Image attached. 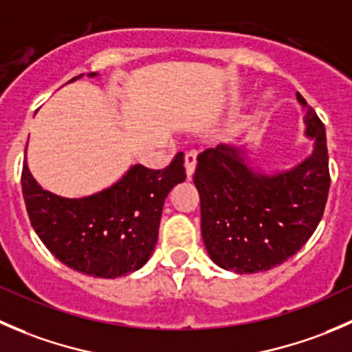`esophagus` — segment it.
<instances>
[{"mask_svg": "<svg viewBox=\"0 0 352 352\" xmlns=\"http://www.w3.org/2000/svg\"><path fill=\"white\" fill-rule=\"evenodd\" d=\"M195 168H197V152H186L184 154V169H186L188 179H191V176H193Z\"/></svg>", "mask_w": 352, "mask_h": 352, "instance_id": "obj_1", "label": "esophagus"}]
</instances>
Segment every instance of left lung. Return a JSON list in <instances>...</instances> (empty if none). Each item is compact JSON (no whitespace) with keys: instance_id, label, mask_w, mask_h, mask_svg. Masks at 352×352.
<instances>
[{"instance_id":"8db88e82","label":"left lung","mask_w":352,"mask_h":352,"mask_svg":"<svg viewBox=\"0 0 352 352\" xmlns=\"http://www.w3.org/2000/svg\"><path fill=\"white\" fill-rule=\"evenodd\" d=\"M306 135L315 151L293 171L258 176L228 145L197 157L201 238L210 258L236 274L265 272L286 262L311 238L330 188L325 126L305 97Z\"/></svg>"}]
</instances>
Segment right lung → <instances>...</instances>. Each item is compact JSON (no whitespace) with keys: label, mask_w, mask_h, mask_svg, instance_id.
<instances>
[{"label":"right lung","mask_w":352,"mask_h":352,"mask_svg":"<svg viewBox=\"0 0 352 352\" xmlns=\"http://www.w3.org/2000/svg\"><path fill=\"white\" fill-rule=\"evenodd\" d=\"M183 164V152L164 169L135 164L107 190L69 200L43 190L23 162L22 193L30 224L69 269L106 279L126 276L151 256L166 197L186 177Z\"/></svg>","instance_id":"obj_1"}]
</instances>
